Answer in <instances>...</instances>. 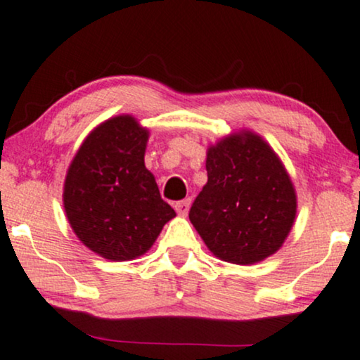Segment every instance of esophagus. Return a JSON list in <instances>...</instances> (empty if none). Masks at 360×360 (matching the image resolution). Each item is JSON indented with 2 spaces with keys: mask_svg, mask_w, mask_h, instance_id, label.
<instances>
[{
  "mask_svg": "<svg viewBox=\"0 0 360 360\" xmlns=\"http://www.w3.org/2000/svg\"><path fill=\"white\" fill-rule=\"evenodd\" d=\"M175 210L180 217H185L190 210V198H185V200H180L175 203Z\"/></svg>",
  "mask_w": 360,
  "mask_h": 360,
  "instance_id": "obj_1",
  "label": "esophagus"
}]
</instances>
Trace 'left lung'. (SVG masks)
<instances>
[{
    "label": "left lung",
    "instance_id": "left-lung-1",
    "mask_svg": "<svg viewBox=\"0 0 360 360\" xmlns=\"http://www.w3.org/2000/svg\"><path fill=\"white\" fill-rule=\"evenodd\" d=\"M207 185L188 219L208 250L230 264L267 259L294 225L297 195L267 141L242 130L207 150Z\"/></svg>",
    "mask_w": 360,
    "mask_h": 360
}]
</instances>
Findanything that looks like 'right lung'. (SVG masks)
<instances>
[{
    "label": "right lung",
    "instance_id": "1",
    "mask_svg": "<svg viewBox=\"0 0 360 360\" xmlns=\"http://www.w3.org/2000/svg\"><path fill=\"white\" fill-rule=\"evenodd\" d=\"M148 130L130 115L110 118L83 141L68 168L63 205L73 232L103 259L143 255L175 217L145 167Z\"/></svg>",
    "mask_w": 360,
    "mask_h": 360
}]
</instances>
